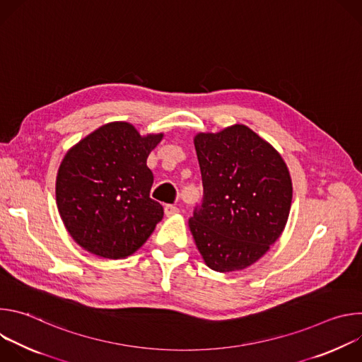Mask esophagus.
<instances>
[{
    "label": "esophagus",
    "mask_w": 362,
    "mask_h": 362,
    "mask_svg": "<svg viewBox=\"0 0 362 362\" xmlns=\"http://www.w3.org/2000/svg\"><path fill=\"white\" fill-rule=\"evenodd\" d=\"M176 214H179V209L176 208V206H173V204H166V206H165V215H166L168 218H170V216H173V215H176Z\"/></svg>",
    "instance_id": "34e87169"
}]
</instances>
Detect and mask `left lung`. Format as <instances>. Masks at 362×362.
I'll return each instance as SVG.
<instances>
[{
    "label": "left lung",
    "instance_id": "left-lung-1",
    "mask_svg": "<svg viewBox=\"0 0 362 362\" xmlns=\"http://www.w3.org/2000/svg\"><path fill=\"white\" fill-rule=\"evenodd\" d=\"M203 200L189 228L204 264L242 271L269 250L288 222L292 180L278 150L245 124L193 139Z\"/></svg>",
    "mask_w": 362,
    "mask_h": 362
}]
</instances>
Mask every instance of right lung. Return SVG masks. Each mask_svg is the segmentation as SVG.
Masks as SVG:
<instances>
[{"label":"right lung","instance_id":"obj_1","mask_svg":"<svg viewBox=\"0 0 362 362\" xmlns=\"http://www.w3.org/2000/svg\"><path fill=\"white\" fill-rule=\"evenodd\" d=\"M163 136H141L127 122H112L66 153L56 200L67 232L83 249L124 259L162 221V204L150 199L153 173L146 162Z\"/></svg>","mask_w":362,"mask_h":362}]
</instances>
